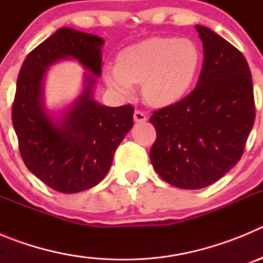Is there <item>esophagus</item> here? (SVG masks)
<instances>
[{
    "label": "esophagus",
    "instance_id": "obj_1",
    "mask_svg": "<svg viewBox=\"0 0 263 263\" xmlns=\"http://www.w3.org/2000/svg\"><path fill=\"white\" fill-rule=\"evenodd\" d=\"M146 120H147V116H146L143 111L141 110L134 111V121H136V122H145Z\"/></svg>",
    "mask_w": 263,
    "mask_h": 263
}]
</instances>
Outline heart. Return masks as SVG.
<instances>
[{"instance_id":"1","label":"heart","mask_w":263,"mask_h":263,"mask_svg":"<svg viewBox=\"0 0 263 263\" xmlns=\"http://www.w3.org/2000/svg\"><path fill=\"white\" fill-rule=\"evenodd\" d=\"M199 67V51L192 42L178 38H148L125 48L118 64H106V84L130 95L142 83V96L153 106H168L191 87Z\"/></svg>"}]
</instances>
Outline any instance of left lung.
Returning a JSON list of instances; mask_svg holds the SVG:
<instances>
[{"label": "left lung", "instance_id": "left-lung-1", "mask_svg": "<svg viewBox=\"0 0 263 263\" xmlns=\"http://www.w3.org/2000/svg\"><path fill=\"white\" fill-rule=\"evenodd\" d=\"M196 30L204 50L196 88L150 117L157 130L153 167L184 190L211 185L236 166L255 118L252 73L242 53L208 27Z\"/></svg>", "mask_w": 263, "mask_h": 263}]
</instances>
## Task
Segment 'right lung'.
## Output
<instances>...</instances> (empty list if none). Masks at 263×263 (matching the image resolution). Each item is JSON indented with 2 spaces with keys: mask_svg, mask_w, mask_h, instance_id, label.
Returning <instances> with one entry per match:
<instances>
[{
  "mask_svg": "<svg viewBox=\"0 0 263 263\" xmlns=\"http://www.w3.org/2000/svg\"><path fill=\"white\" fill-rule=\"evenodd\" d=\"M103 45L100 36L62 27L27 55L18 75L11 120L21 157L36 178L63 194L99 184L133 126V106L110 108L92 97ZM66 59L78 60L91 73L83 93L55 120L44 108L43 80L48 66Z\"/></svg>",
  "mask_w": 263,
  "mask_h": 263,
  "instance_id": "add662e5",
  "label": "right lung"
}]
</instances>
